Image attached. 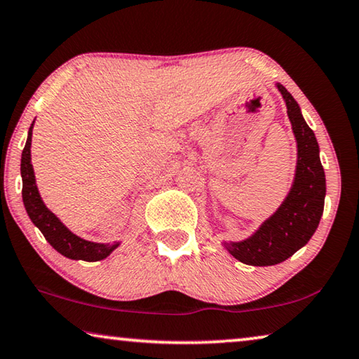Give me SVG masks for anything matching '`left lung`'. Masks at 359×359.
<instances>
[{"label":"left lung","instance_id":"8db88e82","mask_svg":"<svg viewBox=\"0 0 359 359\" xmlns=\"http://www.w3.org/2000/svg\"><path fill=\"white\" fill-rule=\"evenodd\" d=\"M287 107L297 139V169L291 191L284 203L262 224L251 238L241 243H225L233 257L246 265L266 266L286 260L310 241L324 209L326 179L315 133L300 113L297 102L283 84H278Z\"/></svg>","mask_w":359,"mask_h":359}]
</instances>
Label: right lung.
<instances>
[{
    "label": "right lung",
    "instance_id": "right-lung-1",
    "mask_svg": "<svg viewBox=\"0 0 359 359\" xmlns=\"http://www.w3.org/2000/svg\"><path fill=\"white\" fill-rule=\"evenodd\" d=\"M35 123V121H33ZM32 129L33 124L28 130V137L25 149L22 151V163H20V174H22V198H24V204L27 209L28 217L32 219L39 231L43 233L46 241L53 246L57 252L65 255L68 259L73 260H86V262H95L105 259L110 255L113 249L119 246V243L113 244H99L90 243L83 240L67 229L62 222L50 212V210L44 206V203L39 196L36 189L35 172H33L32 166Z\"/></svg>",
    "mask_w": 359,
    "mask_h": 359
}]
</instances>
